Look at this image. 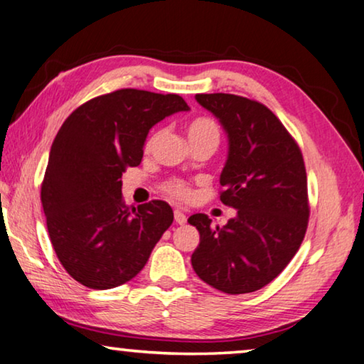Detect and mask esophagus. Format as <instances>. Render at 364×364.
Returning a JSON list of instances; mask_svg holds the SVG:
<instances>
[{
	"instance_id": "esophagus-1",
	"label": "esophagus",
	"mask_w": 364,
	"mask_h": 364,
	"mask_svg": "<svg viewBox=\"0 0 364 364\" xmlns=\"http://www.w3.org/2000/svg\"><path fill=\"white\" fill-rule=\"evenodd\" d=\"M186 214H184L183 211H180V209H175V221L176 224H184L186 223Z\"/></svg>"
}]
</instances>
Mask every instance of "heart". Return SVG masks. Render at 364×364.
I'll return each instance as SVG.
<instances>
[{
    "label": "heart",
    "mask_w": 364,
    "mask_h": 364,
    "mask_svg": "<svg viewBox=\"0 0 364 364\" xmlns=\"http://www.w3.org/2000/svg\"><path fill=\"white\" fill-rule=\"evenodd\" d=\"M186 133H188V140L189 141H196V140H204V138H216L219 141V129L218 125L214 124L213 120L209 119H194L193 122H189L186 127ZM153 143H155V136L148 140V148H150ZM166 191L175 196L178 199H188L191 196V191L186 184L181 181H171L170 184H166Z\"/></svg>",
    "instance_id": "b5f03b06"
}]
</instances>
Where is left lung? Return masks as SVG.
Segmentation results:
<instances>
[{
	"label": "left lung",
	"mask_w": 364,
	"mask_h": 364,
	"mask_svg": "<svg viewBox=\"0 0 364 364\" xmlns=\"http://www.w3.org/2000/svg\"><path fill=\"white\" fill-rule=\"evenodd\" d=\"M196 102L228 135L221 201L237 213L223 228L206 214L188 219L199 232L191 265L224 294H249L272 282L305 237L304 158L282 122L259 102L232 94H198Z\"/></svg>",
	"instance_id": "left-lung-1"
}]
</instances>
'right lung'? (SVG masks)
Segmentation results:
<instances>
[{
    "mask_svg": "<svg viewBox=\"0 0 364 364\" xmlns=\"http://www.w3.org/2000/svg\"><path fill=\"white\" fill-rule=\"evenodd\" d=\"M186 110L176 94L122 89L85 102L60 127L41 201L55 254L82 285L107 290L129 282L171 226L165 201L127 206L120 178L140 165L151 127Z\"/></svg>",
    "mask_w": 364,
    "mask_h": 364,
    "instance_id": "add662e5",
    "label": "right lung"
}]
</instances>
